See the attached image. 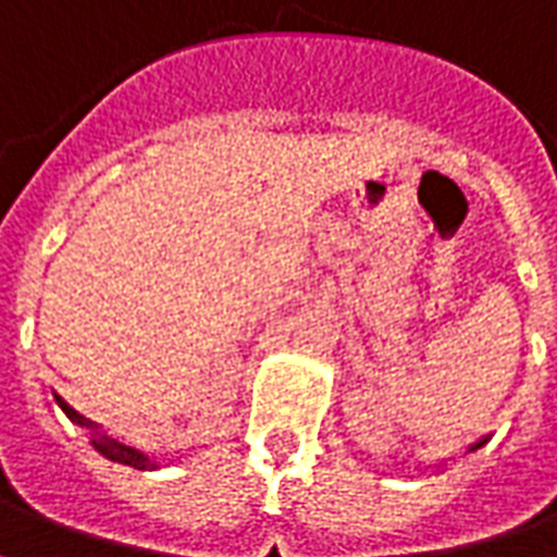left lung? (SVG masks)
<instances>
[{"label": "left lung", "mask_w": 557, "mask_h": 557, "mask_svg": "<svg viewBox=\"0 0 557 557\" xmlns=\"http://www.w3.org/2000/svg\"><path fill=\"white\" fill-rule=\"evenodd\" d=\"M482 443H485V441H480V443H473V446H470V453H473V449H480Z\"/></svg>", "instance_id": "1"}]
</instances>
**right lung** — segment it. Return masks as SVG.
<instances>
[{"mask_svg": "<svg viewBox=\"0 0 557 557\" xmlns=\"http://www.w3.org/2000/svg\"><path fill=\"white\" fill-rule=\"evenodd\" d=\"M53 398H57V404L62 407V413L69 416V419H72L75 425L87 428L92 449H96V453H102L108 461H116V465H129V468H135V470H153V468H157V461H150L147 455L138 453V449H132V446H126V443H120V441H114V437H108L104 431H99V425H96V422L84 419V416L77 413L75 407H69V404H65L60 395H53Z\"/></svg>", "mask_w": 557, "mask_h": 557, "instance_id": "obj_1", "label": "right lung"}]
</instances>
